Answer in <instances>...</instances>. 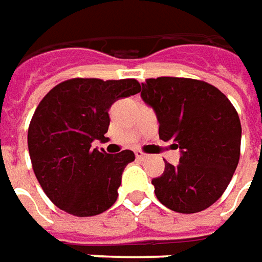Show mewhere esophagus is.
<instances>
[{
    "label": "esophagus",
    "mask_w": 262,
    "mask_h": 262,
    "mask_svg": "<svg viewBox=\"0 0 262 262\" xmlns=\"http://www.w3.org/2000/svg\"><path fill=\"white\" fill-rule=\"evenodd\" d=\"M136 158H138L139 161H143V159L147 158V155L143 154V152H140V150H138V152H136Z\"/></svg>",
    "instance_id": "esophagus-1"
}]
</instances>
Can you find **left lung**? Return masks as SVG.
Instances as JSON below:
<instances>
[{
    "mask_svg": "<svg viewBox=\"0 0 262 262\" xmlns=\"http://www.w3.org/2000/svg\"><path fill=\"white\" fill-rule=\"evenodd\" d=\"M140 97L154 108L159 138L181 150L154 178L156 198L181 213L204 211L221 198L239 161L241 122L216 87L205 81L158 77L142 83Z\"/></svg>",
    "mask_w": 262,
    "mask_h": 262,
    "instance_id": "8db88e82",
    "label": "left lung"
}]
</instances>
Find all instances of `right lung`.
<instances>
[{
	"label": "right lung",
	"instance_id": "obj_1",
	"mask_svg": "<svg viewBox=\"0 0 262 262\" xmlns=\"http://www.w3.org/2000/svg\"><path fill=\"white\" fill-rule=\"evenodd\" d=\"M140 90L135 79H71L40 101L28 127V152L42 191L60 209L93 216L116 202L122 173L135 154L108 155L92 143L107 139L112 104Z\"/></svg>",
	"mask_w": 262,
	"mask_h": 262
}]
</instances>
